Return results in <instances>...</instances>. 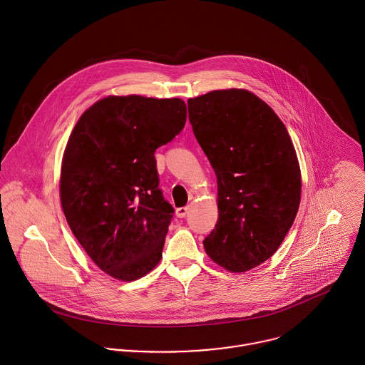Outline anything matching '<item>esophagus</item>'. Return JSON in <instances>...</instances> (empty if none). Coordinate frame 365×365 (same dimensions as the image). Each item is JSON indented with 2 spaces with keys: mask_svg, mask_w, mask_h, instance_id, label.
<instances>
[{
  "mask_svg": "<svg viewBox=\"0 0 365 365\" xmlns=\"http://www.w3.org/2000/svg\"><path fill=\"white\" fill-rule=\"evenodd\" d=\"M188 210H190L188 207H182V208H178L175 210V215H177L178 217H185V215L188 213Z\"/></svg>",
  "mask_w": 365,
  "mask_h": 365,
  "instance_id": "esophagus-1",
  "label": "esophagus"
}]
</instances>
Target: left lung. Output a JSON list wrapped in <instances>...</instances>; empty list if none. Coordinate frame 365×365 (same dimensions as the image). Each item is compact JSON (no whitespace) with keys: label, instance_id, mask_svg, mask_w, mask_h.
Segmentation results:
<instances>
[{"label":"left lung","instance_id":"obj_1","mask_svg":"<svg viewBox=\"0 0 365 365\" xmlns=\"http://www.w3.org/2000/svg\"><path fill=\"white\" fill-rule=\"evenodd\" d=\"M188 113L217 178L219 219L205 252L222 268L246 272L274 256L298 213L294 143L272 108L243 88L190 98Z\"/></svg>","mask_w":365,"mask_h":365}]
</instances>
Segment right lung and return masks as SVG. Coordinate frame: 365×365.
<instances>
[{
  "label": "right lung",
  "instance_id": "1",
  "mask_svg": "<svg viewBox=\"0 0 365 365\" xmlns=\"http://www.w3.org/2000/svg\"><path fill=\"white\" fill-rule=\"evenodd\" d=\"M180 98L109 96L67 140L60 170L66 220L105 274L135 281L161 260L173 207L158 190L155 152L184 128Z\"/></svg>",
  "mask_w": 365,
  "mask_h": 365
}]
</instances>
